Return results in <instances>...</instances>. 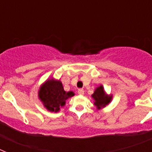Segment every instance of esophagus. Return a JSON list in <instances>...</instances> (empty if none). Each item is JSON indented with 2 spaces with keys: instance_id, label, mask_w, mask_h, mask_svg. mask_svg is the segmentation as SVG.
I'll return each mask as SVG.
<instances>
[{
  "instance_id": "obj_1",
  "label": "esophagus",
  "mask_w": 152,
  "mask_h": 152,
  "mask_svg": "<svg viewBox=\"0 0 152 152\" xmlns=\"http://www.w3.org/2000/svg\"><path fill=\"white\" fill-rule=\"evenodd\" d=\"M77 94H78L79 95H84V91L83 89H79L78 91H77Z\"/></svg>"
}]
</instances>
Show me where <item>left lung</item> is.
<instances>
[{
	"mask_svg": "<svg viewBox=\"0 0 152 152\" xmlns=\"http://www.w3.org/2000/svg\"><path fill=\"white\" fill-rule=\"evenodd\" d=\"M92 97L94 100H95L94 104L97 107L98 109L100 107H103L107 106L111 100V96H107L105 94V92L103 91V88L102 86L98 87L95 90L94 94L92 95Z\"/></svg>",
	"mask_w": 152,
	"mask_h": 152,
	"instance_id": "left-lung-1",
	"label": "left lung"
}]
</instances>
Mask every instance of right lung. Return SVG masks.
<instances>
[{
  "label": "right lung",
  "mask_w": 152,
  "mask_h": 152,
  "mask_svg": "<svg viewBox=\"0 0 152 152\" xmlns=\"http://www.w3.org/2000/svg\"><path fill=\"white\" fill-rule=\"evenodd\" d=\"M74 95L75 94L72 91L66 92L64 91L60 80H47L39 91L40 100L44 106L52 112H58L60 107L65 104V100Z\"/></svg>",
  "instance_id": "right-lung-1"
}]
</instances>
